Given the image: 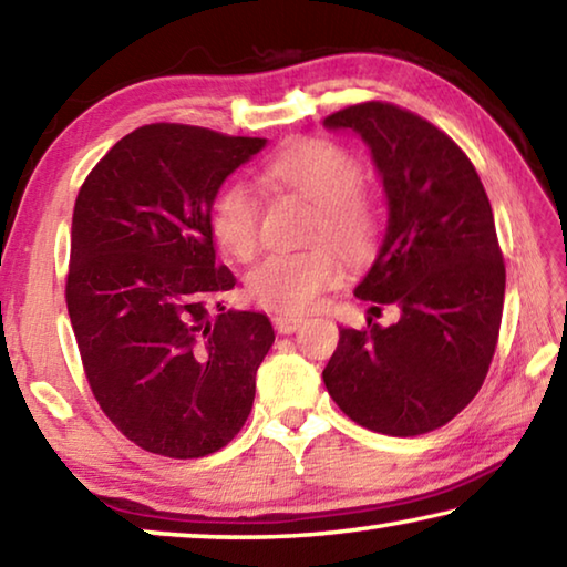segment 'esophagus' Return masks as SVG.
<instances>
[{"label": "esophagus", "instance_id": "34e87169", "mask_svg": "<svg viewBox=\"0 0 567 567\" xmlns=\"http://www.w3.org/2000/svg\"><path fill=\"white\" fill-rule=\"evenodd\" d=\"M275 322V330L280 334H290L295 332L297 328H302V318H297V315H277V318L272 320Z\"/></svg>", "mask_w": 567, "mask_h": 567}]
</instances>
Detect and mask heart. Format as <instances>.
I'll return each mask as SVG.
<instances>
[{
    "label": "heart",
    "mask_w": 567,
    "mask_h": 567,
    "mask_svg": "<svg viewBox=\"0 0 567 567\" xmlns=\"http://www.w3.org/2000/svg\"><path fill=\"white\" fill-rule=\"evenodd\" d=\"M267 175L292 187L318 207L315 237L362 252L375 235V215L360 195L362 169L348 150L332 142H297L282 150ZM213 229L227 252L249 260L260 247V199L243 179H233L219 189L213 205ZM342 260L332 247H310L300 252H272L247 277V290L257 305L275 312L300 315L318 305L320 295L338 285Z\"/></svg>",
    "instance_id": "b5f03b06"
}]
</instances>
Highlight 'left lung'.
I'll list each match as a JSON object with an SVG mask.
<instances>
[{
  "label": "left lung",
  "mask_w": 567,
  "mask_h": 567,
  "mask_svg": "<svg viewBox=\"0 0 567 567\" xmlns=\"http://www.w3.org/2000/svg\"><path fill=\"white\" fill-rule=\"evenodd\" d=\"M322 124L368 145L388 199L385 235L354 295L400 310L390 328L372 318L340 328L324 388L362 427L430 433L477 395L501 332L505 265L491 199L465 152L395 104H354Z\"/></svg>",
  "instance_id": "obj_1"
}]
</instances>
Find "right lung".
<instances>
[{
	"mask_svg": "<svg viewBox=\"0 0 567 567\" xmlns=\"http://www.w3.org/2000/svg\"><path fill=\"white\" fill-rule=\"evenodd\" d=\"M265 145L147 124L76 195L66 310L100 408L147 453H217L252 410L275 330L265 312L219 302L235 277L215 265L213 205Z\"/></svg>",
	"mask_w": 567,
	"mask_h": 567,
	"instance_id": "right-lung-1",
	"label": "right lung"
}]
</instances>
